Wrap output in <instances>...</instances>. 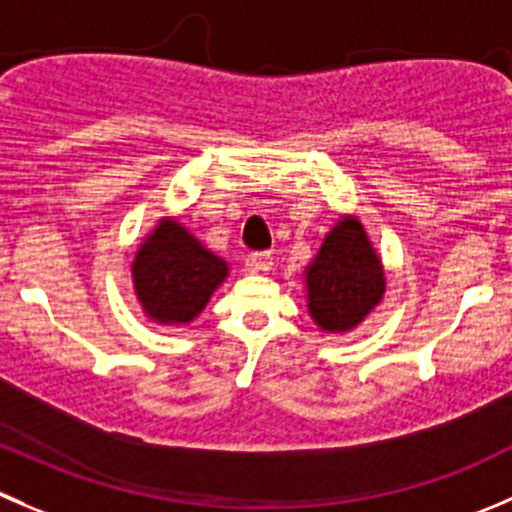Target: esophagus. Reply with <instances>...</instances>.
Masks as SVG:
<instances>
[{
  "mask_svg": "<svg viewBox=\"0 0 512 512\" xmlns=\"http://www.w3.org/2000/svg\"><path fill=\"white\" fill-rule=\"evenodd\" d=\"M272 267V252H252L247 257V270L250 272H267Z\"/></svg>",
  "mask_w": 512,
  "mask_h": 512,
  "instance_id": "1",
  "label": "esophagus"
}]
</instances>
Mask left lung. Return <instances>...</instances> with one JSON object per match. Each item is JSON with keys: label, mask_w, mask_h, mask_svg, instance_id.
<instances>
[{"label": "left lung", "mask_w": 512, "mask_h": 512, "mask_svg": "<svg viewBox=\"0 0 512 512\" xmlns=\"http://www.w3.org/2000/svg\"><path fill=\"white\" fill-rule=\"evenodd\" d=\"M305 285L310 317L327 332L352 330L380 305L385 270L357 217H342L327 232L307 265Z\"/></svg>", "instance_id": "obj_1"}]
</instances>
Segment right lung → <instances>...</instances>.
Here are the masks:
<instances>
[{"mask_svg": "<svg viewBox=\"0 0 512 512\" xmlns=\"http://www.w3.org/2000/svg\"><path fill=\"white\" fill-rule=\"evenodd\" d=\"M225 277L227 262L172 217L157 222L132 262L137 300L160 325L195 320Z\"/></svg>", "mask_w": 512, "mask_h": 512, "instance_id": "obj_1", "label": "right lung"}]
</instances>
